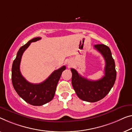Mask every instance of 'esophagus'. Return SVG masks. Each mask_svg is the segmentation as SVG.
<instances>
[{
  "label": "esophagus",
  "instance_id": "1",
  "mask_svg": "<svg viewBox=\"0 0 132 132\" xmlns=\"http://www.w3.org/2000/svg\"><path fill=\"white\" fill-rule=\"evenodd\" d=\"M68 65H69V67H71L72 65V64H71V63H70V62H69L68 63Z\"/></svg>",
  "mask_w": 132,
  "mask_h": 132
}]
</instances>
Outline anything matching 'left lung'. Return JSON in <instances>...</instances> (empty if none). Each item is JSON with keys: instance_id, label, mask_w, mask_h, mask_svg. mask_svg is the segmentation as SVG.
Wrapping results in <instances>:
<instances>
[{"instance_id": "left-lung-1", "label": "left lung", "mask_w": 132, "mask_h": 132, "mask_svg": "<svg viewBox=\"0 0 132 132\" xmlns=\"http://www.w3.org/2000/svg\"><path fill=\"white\" fill-rule=\"evenodd\" d=\"M95 49L101 53L105 60L104 76L100 80L93 81L82 77L75 69L71 68L72 85L77 96L88 102H96L104 98L110 92L116 78L115 62L108 46L97 44Z\"/></svg>"}]
</instances>
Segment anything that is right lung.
Segmentation results:
<instances>
[{
	"label": "right lung",
	"mask_w": 132,
	"mask_h": 132,
	"mask_svg": "<svg viewBox=\"0 0 132 132\" xmlns=\"http://www.w3.org/2000/svg\"><path fill=\"white\" fill-rule=\"evenodd\" d=\"M40 39L41 38L40 37L33 38L21 46L18 51L16 57L13 61L12 68V84L18 94L26 103L37 106L45 104L53 99L58 81L62 71L66 69L65 66H62L55 70L46 80L39 84H32L28 82L22 76L20 71L22 55L31 42Z\"/></svg>",
	"instance_id": "right-lung-1"
}]
</instances>
